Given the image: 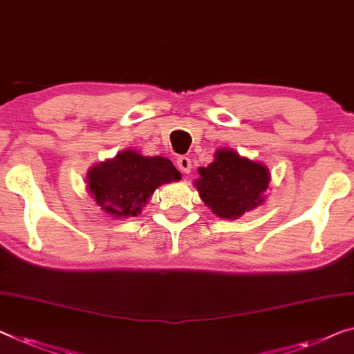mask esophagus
I'll list each match as a JSON object with an SVG mask.
<instances>
[{"label":"esophagus","mask_w":354,"mask_h":354,"mask_svg":"<svg viewBox=\"0 0 354 354\" xmlns=\"http://www.w3.org/2000/svg\"><path fill=\"white\" fill-rule=\"evenodd\" d=\"M178 168L179 170H181L183 173H191V170H192V163H191V159H189V157H186V156H181V157H178Z\"/></svg>","instance_id":"esophagus-1"}]
</instances>
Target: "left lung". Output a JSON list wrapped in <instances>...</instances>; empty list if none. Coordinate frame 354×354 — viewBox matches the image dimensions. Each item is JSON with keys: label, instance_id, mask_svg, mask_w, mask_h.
Returning <instances> with one entry per match:
<instances>
[{"label": "left lung", "instance_id": "8db88e82", "mask_svg": "<svg viewBox=\"0 0 354 354\" xmlns=\"http://www.w3.org/2000/svg\"><path fill=\"white\" fill-rule=\"evenodd\" d=\"M198 175L194 184L200 198L223 219H239L246 211L259 207L270 181L263 163L241 157L229 147L216 151L214 160L208 167H200Z\"/></svg>", "mask_w": 354, "mask_h": 354}]
</instances>
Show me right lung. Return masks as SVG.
<instances>
[{"instance_id":"obj_1","label":"right lung","mask_w":354,"mask_h":354,"mask_svg":"<svg viewBox=\"0 0 354 354\" xmlns=\"http://www.w3.org/2000/svg\"><path fill=\"white\" fill-rule=\"evenodd\" d=\"M179 179L181 173L165 157L127 149L93 165L87 173V189L100 209L122 219L138 216L157 187Z\"/></svg>"}]
</instances>
